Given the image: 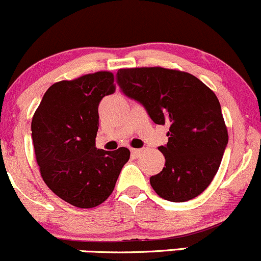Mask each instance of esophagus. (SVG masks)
I'll list each match as a JSON object with an SVG mask.
<instances>
[{"label":"esophagus","instance_id":"34e87169","mask_svg":"<svg viewBox=\"0 0 261 261\" xmlns=\"http://www.w3.org/2000/svg\"><path fill=\"white\" fill-rule=\"evenodd\" d=\"M131 153H133L135 157H139L140 154L142 153V150L141 148H133V150H131Z\"/></svg>","mask_w":261,"mask_h":261}]
</instances>
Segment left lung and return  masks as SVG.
Instances as JSON below:
<instances>
[{"label": "left lung", "instance_id": "8db88e82", "mask_svg": "<svg viewBox=\"0 0 261 261\" xmlns=\"http://www.w3.org/2000/svg\"><path fill=\"white\" fill-rule=\"evenodd\" d=\"M117 82L154 124L170 127L167 145L159 147L165 167L150 178L154 192L171 202L196 198L213 181L228 144L216 94L190 73L161 67L120 69Z\"/></svg>", "mask_w": 261, "mask_h": 261}]
</instances>
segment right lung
I'll return each instance as SVG.
<instances>
[{"instance_id":"add662e5","label":"right lung","mask_w":261,"mask_h":261,"mask_svg":"<svg viewBox=\"0 0 261 261\" xmlns=\"http://www.w3.org/2000/svg\"><path fill=\"white\" fill-rule=\"evenodd\" d=\"M111 71L54 83L32 119V140L43 181L69 204L94 208L115 188L130 151L95 147L99 102L115 91Z\"/></svg>"}]
</instances>
